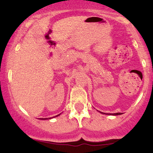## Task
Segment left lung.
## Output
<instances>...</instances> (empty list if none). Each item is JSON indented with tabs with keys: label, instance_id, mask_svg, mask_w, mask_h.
Segmentation results:
<instances>
[{
	"label": "left lung",
	"instance_id": "8db88e82",
	"mask_svg": "<svg viewBox=\"0 0 153 153\" xmlns=\"http://www.w3.org/2000/svg\"><path fill=\"white\" fill-rule=\"evenodd\" d=\"M101 112V111H100ZM101 113L102 114H108V115H120V114H122V113H115V114H106V113H103V112H101Z\"/></svg>",
	"mask_w": 153,
	"mask_h": 153
}]
</instances>
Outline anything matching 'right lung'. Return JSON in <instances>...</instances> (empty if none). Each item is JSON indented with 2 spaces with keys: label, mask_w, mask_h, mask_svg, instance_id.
Here are the masks:
<instances>
[{
  "label": "right lung",
  "mask_w": 153,
  "mask_h": 153,
  "mask_svg": "<svg viewBox=\"0 0 153 153\" xmlns=\"http://www.w3.org/2000/svg\"><path fill=\"white\" fill-rule=\"evenodd\" d=\"M59 114L57 115V116H55V117H57V116H59ZM49 119H51V118H49ZM47 119V118H45V119Z\"/></svg>",
  "instance_id": "obj_1"
}]
</instances>
